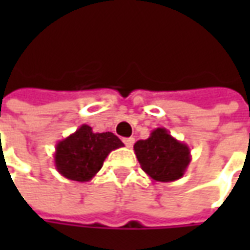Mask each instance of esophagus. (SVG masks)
I'll list each match as a JSON object with an SVG mask.
<instances>
[{
  "mask_svg": "<svg viewBox=\"0 0 250 250\" xmlns=\"http://www.w3.org/2000/svg\"><path fill=\"white\" fill-rule=\"evenodd\" d=\"M123 142H125V147L131 148V147H132V145H134V142H135V139H134V138H125V139H123Z\"/></svg>",
  "mask_w": 250,
  "mask_h": 250,
  "instance_id": "obj_1",
  "label": "esophagus"
}]
</instances>
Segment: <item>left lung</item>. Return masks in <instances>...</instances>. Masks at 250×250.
Masks as SVG:
<instances>
[{
  "mask_svg": "<svg viewBox=\"0 0 250 250\" xmlns=\"http://www.w3.org/2000/svg\"><path fill=\"white\" fill-rule=\"evenodd\" d=\"M142 170L157 182H174L182 178L191 162L190 148L175 139L166 128L158 127L145 141L134 145Z\"/></svg>",
  "mask_w": 250,
  "mask_h": 250,
  "instance_id": "left-lung-1",
  "label": "left lung"
}]
</instances>
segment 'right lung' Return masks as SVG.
<instances>
[{"instance_id":"right-lung-1","label":"right lung","mask_w":250,"mask_h":250,"mask_svg":"<svg viewBox=\"0 0 250 250\" xmlns=\"http://www.w3.org/2000/svg\"><path fill=\"white\" fill-rule=\"evenodd\" d=\"M123 146L112 132H93L92 127L83 125L57 143L55 166L65 178L88 182L102 168L109 152Z\"/></svg>"}]
</instances>
